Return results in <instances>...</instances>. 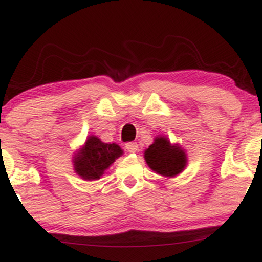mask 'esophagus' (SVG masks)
Instances as JSON below:
<instances>
[{
	"label": "esophagus",
	"instance_id": "esophagus-1",
	"mask_svg": "<svg viewBox=\"0 0 262 262\" xmlns=\"http://www.w3.org/2000/svg\"><path fill=\"white\" fill-rule=\"evenodd\" d=\"M125 149L128 152H137L138 151V144L137 143H127L125 144Z\"/></svg>",
	"mask_w": 262,
	"mask_h": 262
}]
</instances>
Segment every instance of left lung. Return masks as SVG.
I'll return each mask as SVG.
<instances>
[{
    "mask_svg": "<svg viewBox=\"0 0 262 262\" xmlns=\"http://www.w3.org/2000/svg\"><path fill=\"white\" fill-rule=\"evenodd\" d=\"M146 164L162 176H176L185 169L186 154L179 146H172L166 138H156L144 152Z\"/></svg>",
    "mask_w": 262,
    "mask_h": 262,
    "instance_id": "8db88e82",
    "label": "left lung"
}]
</instances>
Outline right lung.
I'll return each instance as SVG.
<instances>
[{"label":"right lung","mask_w":262,"mask_h":262,"mask_svg":"<svg viewBox=\"0 0 262 262\" xmlns=\"http://www.w3.org/2000/svg\"><path fill=\"white\" fill-rule=\"evenodd\" d=\"M122 154L117 144L102 143L98 138L89 137L83 149L75 158V171L83 180H97Z\"/></svg>","instance_id":"right-lung-1"}]
</instances>
